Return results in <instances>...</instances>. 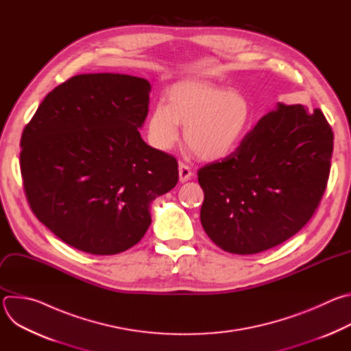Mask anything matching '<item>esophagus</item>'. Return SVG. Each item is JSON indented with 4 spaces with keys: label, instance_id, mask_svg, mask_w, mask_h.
Returning a JSON list of instances; mask_svg holds the SVG:
<instances>
[{
    "label": "esophagus",
    "instance_id": "34e87169",
    "mask_svg": "<svg viewBox=\"0 0 351 351\" xmlns=\"http://www.w3.org/2000/svg\"><path fill=\"white\" fill-rule=\"evenodd\" d=\"M191 176H193V172H191L190 167H187V165L183 164V162H179V180H180L182 183H184V182L190 180Z\"/></svg>",
    "mask_w": 351,
    "mask_h": 351
}]
</instances>
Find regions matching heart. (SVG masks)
<instances>
[{
  "label": "heart",
  "instance_id": "obj_1",
  "mask_svg": "<svg viewBox=\"0 0 351 351\" xmlns=\"http://www.w3.org/2000/svg\"><path fill=\"white\" fill-rule=\"evenodd\" d=\"M168 104L158 101L147 118V137L153 147L168 152L184 126V141L203 160L230 156L244 140L253 108L234 90L202 80H182L168 88Z\"/></svg>",
  "mask_w": 351,
  "mask_h": 351
}]
</instances>
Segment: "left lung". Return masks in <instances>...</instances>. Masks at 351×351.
<instances>
[{"instance_id": "1", "label": "left lung", "mask_w": 351, "mask_h": 351, "mask_svg": "<svg viewBox=\"0 0 351 351\" xmlns=\"http://www.w3.org/2000/svg\"><path fill=\"white\" fill-rule=\"evenodd\" d=\"M333 132L321 110L279 104L236 152L198 169L208 237L232 254H256L302 229L325 193Z\"/></svg>"}]
</instances>
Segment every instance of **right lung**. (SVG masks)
I'll use <instances>...</instances> for the list:
<instances>
[{"label":"right lung","instance_id":"add662e5","mask_svg":"<svg viewBox=\"0 0 351 351\" xmlns=\"http://www.w3.org/2000/svg\"><path fill=\"white\" fill-rule=\"evenodd\" d=\"M148 80L77 75L48 93L21 138V172L37 219L66 244L112 256L137 244L149 204L173 189L176 160L140 136Z\"/></svg>","mask_w":351,"mask_h":351}]
</instances>
